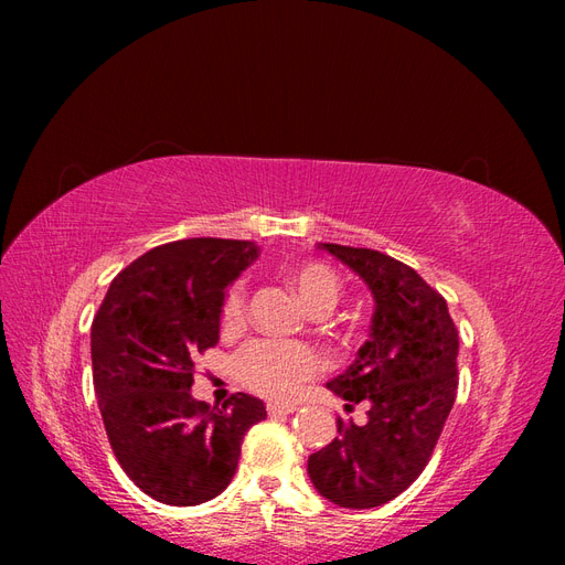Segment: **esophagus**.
I'll return each mask as SVG.
<instances>
[{
	"label": "esophagus",
	"instance_id": "1",
	"mask_svg": "<svg viewBox=\"0 0 565 565\" xmlns=\"http://www.w3.org/2000/svg\"><path fill=\"white\" fill-rule=\"evenodd\" d=\"M266 409H268L270 417H285V415H292L297 407L295 405H287V403H268Z\"/></svg>",
	"mask_w": 565,
	"mask_h": 565
}]
</instances>
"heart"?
<instances>
[{
    "instance_id": "heart-1",
    "label": "heart",
    "mask_w": 565,
    "mask_h": 565,
    "mask_svg": "<svg viewBox=\"0 0 565 565\" xmlns=\"http://www.w3.org/2000/svg\"><path fill=\"white\" fill-rule=\"evenodd\" d=\"M297 295L311 313L332 311L341 297V278L320 262H301L287 270ZM247 311V285L235 280L221 303V324L235 328ZM235 372L247 388L266 398H292L320 372L318 353L306 344L259 339L235 358Z\"/></svg>"
}]
</instances>
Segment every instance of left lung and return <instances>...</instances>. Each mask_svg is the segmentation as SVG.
I'll return each mask as SVG.
<instances>
[{"mask_svg":"<svg viewBox=\"0 0 565 565\" xmlns=\"http://www.w3.org/2000/svg\"><path fill=\"white\" fill-rule=\"evenodd\" d=\"M318 247L353 268L377 306L353 365L328 382L347 413L363 403L367 419L339 417V436L309 457V476L339 507H382L429 465L457 396L459 337L446 299L415 268L377 249Z\"/></svg>","mask_w":565,"mask_h":565,"instance_id":"1","label":"left lung"}]
</instances>
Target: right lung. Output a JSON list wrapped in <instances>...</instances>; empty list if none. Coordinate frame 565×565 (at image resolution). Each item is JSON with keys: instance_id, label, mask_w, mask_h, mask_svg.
<instances>
[{"instance_id": "obj_1", "label": "right lung", "mask_w": 565, "mask_h": 565, "mask_svg": "<svg viewBox=\"0 0 565 565\" xmlns=\"http://www.w3.org/2000/svg\"><path fill=\"white\" fill-rule=\"evenodd\" d=\"M256 259L252 241L188 237L117 273L92 324L94 391L119 467L152 500L202 504L224 492L266 407L191 396L195 361L218 341L226 287Z\"/></svg>"}]
</instances>
